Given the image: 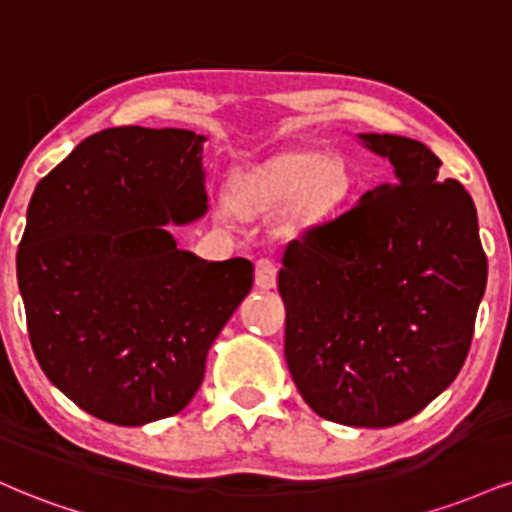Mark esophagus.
Segmentation results:
<instances>
[{
    "label": "esophagus",
    "instance_id": "obj_1",
    "mask_svg": "<svg viewBox=\"0 0 512 512\" xmlns=\"http://www.w3.org/2000/svg\"><path fill=\"white\" fill-rule=\"evenodd\" d=\"M276 274H279V269H276V264L272 260H267V257L255 262V283L264 288V291L276 286Z\"/></svg>",
    "mask_w": 512,
    "mask_h": 512
}]
</instances>
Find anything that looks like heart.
I'll return each mask as SVG.
<instances>
[{"label": "heart", "instance_id": "heart-1", "mask_svg": "<svg viewBox=\"0 0 512 512\" xmlns=\"http://www.w3.org/2000/svg\"><path fill=\"white\" fill-rule=\"evenodd\" d=\"M346 183V171L336 159L317 152H288L248 171L240 178L236 197L248 212H264L295 195V212L310 217L334 207Z\"/></svg>", "mask_w": 512, "mask_h": 512}]
</instances>
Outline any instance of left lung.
Returning a JSON list of instances; mask_svg holds the SVG:
<instances>
[{
    "mask_svg": "<svg viewBox=\"0 0 512 512\" xmlns=\"http://www.w3.org/2000/svg\"><path fill=\"white\" fill-rule=\"evenodd\" d=\"M393 178L283 250L286 362L324 420L384 429L458 377L486 288L477 209L417 140L362 133Z\"/></svg>",
    "mask_w": 512,
    "mask_h": 512,
    "instance_id": "1",
    "label": "left lung"
}]
</instances>
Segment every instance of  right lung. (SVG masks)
Returning <instances> with one entry per match:
<instances>
[{"label":"right lung","mask_w":512,"mask_h":512,"mask_svg":"<svg viewBox=\"0 0 512 512\" xmlns=\"http://www.w3.org/2000/svg\"><path fill=\"white\" fill-rule=\"evenodd\" d=\"M205 135L107 128L35 188L16 255L30 346L57 389L97 420L176 415L214 338L252 288V262H207L166 224L207 212Z\"/></svg>","instance_id":"add662e5"}]
</instances>
